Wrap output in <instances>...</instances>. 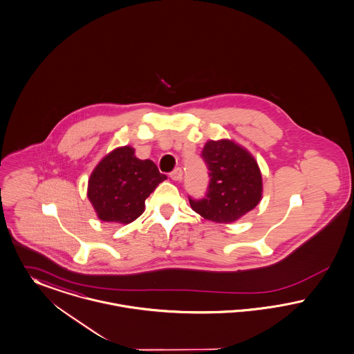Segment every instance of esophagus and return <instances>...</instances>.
<instances>
[{
  "mask_svg": "<svg viewBox=\"0 0 354 354\" xmlns=\"http://www.w3.org/2000/svg\"><path fill=\"white\" fill-rule=\"evenodd\" d=\"M169 178L172 179V180H175V182H178V180H182V178H183V171H182V168H175L171 174H169Z\"/></svg>",
  "mask_w": 354,
  "mask_h": 354,
  "instance_id": "34e87169",
  "label": "esophagus"
}]
</instances>
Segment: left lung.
<instances>
[{
  "mask_svg": "<svg viewBox=\"0 0 354 354\" xmlns=\"http://www.w3.org/2000/svg\"><path fill=\"white\" fill-rule=\"evenodd\" d=\"M202 158L209 182L205 198H188L195 212L211 222L231 223L261 202V169L246 148L227 139L208 140Z\"/></svg>",
  "mask_w": 354,
  "mask_h": 354,
  "instance_id": "left-lung-1",
  "label": "left lung"
}]
</instances>
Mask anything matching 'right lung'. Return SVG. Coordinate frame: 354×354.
I'll return each instance as SVG.
<instances>
[{"label":"right lung","mask_w":354,"mask_h":354,"mask_svg":"<svg viewBox=\"0 0 354 354\" xmlns=\"http://www.w3.org/2000/svg\"><path fill=\"white\" fill-rule=\"evenodd\" d=\"M166 179L152 160L138 159L132 147H119L91 174L88 199L100 221L128 225L143 214L147 198Z\"/></svg>","instance_id":"add662e5"}]
</instances>
